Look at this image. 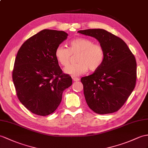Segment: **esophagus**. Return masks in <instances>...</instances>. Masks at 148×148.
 Masks as SVG:
<instances>
[{
  "instance_id": "esophagus-1",
  "label": "esophagus",
  "mask_w": 148,
  "mask_h": 148,
  "mask_svg": "<svg viewBox=\"0 0 148 148\" xmlns=\"http://www.w3.org/2000/svg\"><path fill=\"white\" fill-rule=\"evenodd\" d=\"M73 80L74 82H77V81L80 80V78H76V77H73Z\"/></svg>"
}]
</instances>
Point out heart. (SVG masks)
Returning <instances> with one entry per match:
<instances>
[{
    "mask_svg": "<svg viewBox=\"0 0 148 148\" xmlns=\"http://www.w3.org/2000/svg\"><path fill=\"white\" fill-rule=\"evenodd\" d=\"M78 53L77 63L72 64L64 69L66 73L71 76H79L90 70L95 71L102 66L105 58L103 47L95 44L88 38H78L71 40L69 48L59 45L55 49V55L61 65L66 66L70 63L71 54Z\"/></svg>",
    "mask_w": 148,
    "mask_h": 148,
    "instance_id": "1",
    "label": "heart"
}]
</instances>
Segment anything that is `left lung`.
Here are the masks:
<instances>
[{"instance_id": "1", "label": "left lung", "mask_w": 148, "mask_h": 148, "mask_svg": "<svg viewBox=\"0 0 148 148\" xmlns=\"http://www.w3.org/2000/svg\"><path fill=\"white\" fill-rule=\"evenodd\" d=\"M78 32L95 38L105 52L102 66L93 74L82 77L86 103L94 112H115L124 105L136 83V58L122 39L102 29Z\"/></svg>"}]
</instances>
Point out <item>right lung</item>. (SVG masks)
<instances>
[{
  "mask_svg": "<svg viewBox=\"0 0 148 148\" xmlns=\"http://www.w3.org/2000/svg\"><path fill=\"white\" fill-rule=\"evenodd\" d=\"M62 31L44 29L25 41L17 52L12 80L18 99L32 113L46 116L59 106L63 91L72 85L61 69L55 49L67 38Z\"/></svg>",
  "mask_w": 148,
  "mask_h": 148,
  "instance_id": "right-lung-1",
  "label": "right lung"
}]
</instances>
